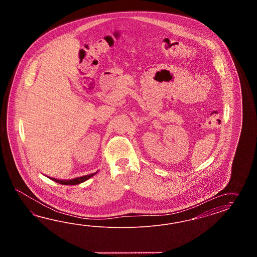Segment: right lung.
I'll list each match as a JSON object with an SVG mask.
<instances>
[{
	"label": "right lung",
	"instance_id": "add662e5",
	"mask_svg": "<svg viewBox=\"0 0 257 257\" xmlns=\"http://www.w3.org/2000/svg\"><path fill=\"white\" fill-rule=\"evenodd\" d=\"M97 172H98V171H97ZM97 172L93 173V174H90V175H83V176H80V177H76V178H73V179H68V180L57 179V178L50 177V176H47V175H45V176H47L51 180L57 182V183H59V184H61V185H68V186H69H69L72 185V186H73V185H79V184H81L82 182L86 181L89 178H91L92 176H94L95 174H97Z\"/></svg>",
	"mask_w": 257,
	"mask_h": 257
}]
</instances>
